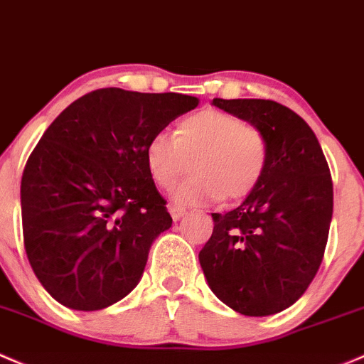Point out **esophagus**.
I'll use <instances>...</instances> for the list:
<instances>
[{
	"instance_id": "34e87169",
	"label": "esophagus",
	"mask_w": 364,
	"mask_h": 364,
	"mask_svg": "<svg viewBox=\"0 0 364 364\" xmlns=\"http://www.w3.org/2000/svg\"><path fill=\"white\" fill-rule=\"evenodd\" d=\"M169 213H171L172 220H174V221H179L183 216H185V209L176 208V205H169Z\"/></svg>"
}]
</instances>
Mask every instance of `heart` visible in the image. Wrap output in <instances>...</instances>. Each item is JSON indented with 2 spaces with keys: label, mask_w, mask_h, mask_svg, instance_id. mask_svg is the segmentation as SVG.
<instances>
[{
  "label": "heart",
  "mask_w": 364,
  "mask_h": 364,
  "mask_svg": "<svg viewBox=\"0 0 364 364\" xmlns=\"http://www.w3.org/2000/svg\"><path fill=\"white\" fill-rule=\"evenodd\" d=\"M192 164V178L171 195L176 205H197L250 195L269 166L263 134L240 118L202 109L179 122L176 137L155 134L144 146V164L160 188H171Z\"/></svg>",
  "instance_id": "1"
}]
</instances>
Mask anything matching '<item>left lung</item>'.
I'll return each mask as SVG.
<instances>
[{
    "instance_id": "left-lung-1",
    "label": "left lung",
    "mask_w": 364,
    "mask_h": 364,
    "mask_svg": "<svg viewBox=\"0 0 364 364\" xmlns=\"http://www.w3.org/2000/svg\"><path fill=\"white\" fill-rule=\"evenodd\" d=\"M258 129L269 166L242 204L213 213V235L198 252L211 291L235 312L272 316L307 291L323 262L333 214L330 167L307 122L267 99H213Z\"/></svg>"
}]
</instances>
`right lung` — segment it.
Wrapping results in <instances>:
<instances>
[{
    "label": "right lung",
    "instance_id": "1",
    "mask_svg": "<svg viewBox=\"0 0 364 364\" xmlns=\"http://www.w3.org/2000/svg\"><path fill=\"white\" fill-rule=\"evenodd\" d=\"M198 106L193 95L99 89L41 136L21 183L28 259L53 300L101 311L141 281L151 244L172 225L144 146Z\"/></svg>",
    "mask_w": 364,
    "mask_h": 364
}]
</instances>
